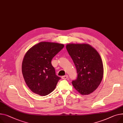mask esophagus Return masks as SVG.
Returning a JSON list of instances; mask_svg holds the SVG:
<instances>
[{"label":"esophagus","mask_w":123,"mask_h":123,"mask_svg":"<svg viewBox=\"0 0 123 123\" xmlns=\"http://www.w3.org/2000/svg\"><path fill=\"white\" fill-rule=\"evenodd\" d=\"M68 78V76L67 75H65V76H63L62 77V79L63 80H66V79H67Z\"/></svg>","instance_id":"obj_1"}]
</instances>
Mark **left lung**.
Segmentation results:
<instances>
[{
	"label": "left lung",
	"instance_id": "left-lung-1",
	"mask_svg": "<svg viewBox=\"0 0 123 123\" xmlns=\"http://www.w3.org/2000/svg\"><path fill=\"white\" fill-rule=\"evenodd\" d=\"M66 49L78 74L77 79L72 82L73 86L82 95L93 92L103 77V65L99 53L86 43H69Z\"/></svg>",
	"mask_w": 123,
	"mask_h": 123
}]
</instances>
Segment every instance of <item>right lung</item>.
I'll return each mask as SVG.
<instances>
[{"mask_svg": "<svg viewBox=\"0 0 123 123\" xmlns=\"http://www.w3.org/2000/svg\"><path fill=\"white\" fill-rule=\"evenodd\" d=\"M64 46L61 43L43 42L26 52L22 71L24 80L32 92L45 96L54 91L61 78L56 75L51 60Z\"/></svg>", "mask_w": 123, "mask_h": 123, "instance_id": "obj_1", "label": "right lung"}]
</instances>
